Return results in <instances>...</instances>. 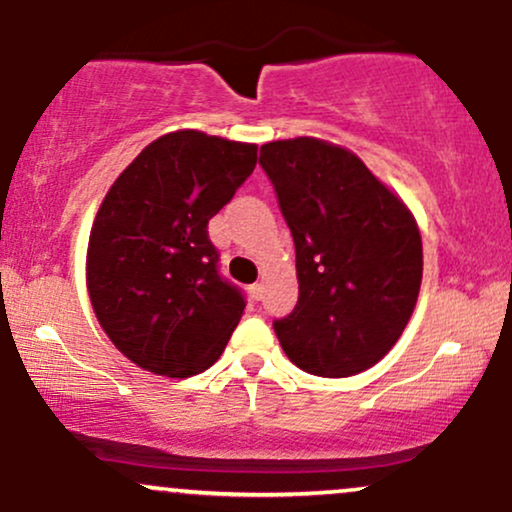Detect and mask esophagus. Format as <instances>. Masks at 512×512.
<instances>
[{
  "label": "esophagus",
  "instance_id": "obj_1",
  "mask_svg": "<svg viewBox=\"0 0 512 512\" xmlns=\"http://www.w3.org/2000/svg\"><path fill=\"white\" fill-rule=\"evenodd\" d=\"M250 293H252V298H255V301H260V298H262V293H264V289H262V284H260V281H255V284L250 286Z\"/></svg>",
  "mask_w": 512,
  "mask_h": 512
}]
</instances>
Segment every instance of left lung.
<instances>
[{
	"label": "left lung",
	"mask_w": 512,
	"mask_h": 512,
	"mask_svg": "<svg viewBox=\"0 0 512 512\" xmlns=\"http://www.w3.org/2000/svg\"><path fill=\"white\" fill-rule=\"evenodd\" d=\"M260 166L296 245L298 303L274 320L281 349L322 378L375 366L419 298L424 252L414 216L342 146L269 142Z\"/></svg>",
	"instance_id": "1"
}]
</instances>
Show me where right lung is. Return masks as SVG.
Wrapping results in <instances>:
<instances>
[{
    "label": "right lung",
    "instance_id": "right-lung-1",
    "mask_svg": "<svg viewBox=\"0 0 512 512\" xmlns=\"http://www.w3.org/2000/svg\"><path fill=\"white\" fill-rule=\"evenodd\" d=\"M255 163V144L182 129L146 146L105 195L88 296L110 342L144 370L190 378L226 349L245 296L219 274L207 228Z\"/></svg>",
    "mask_w": 512,
    "mask_h": 512
}]
</instances>
